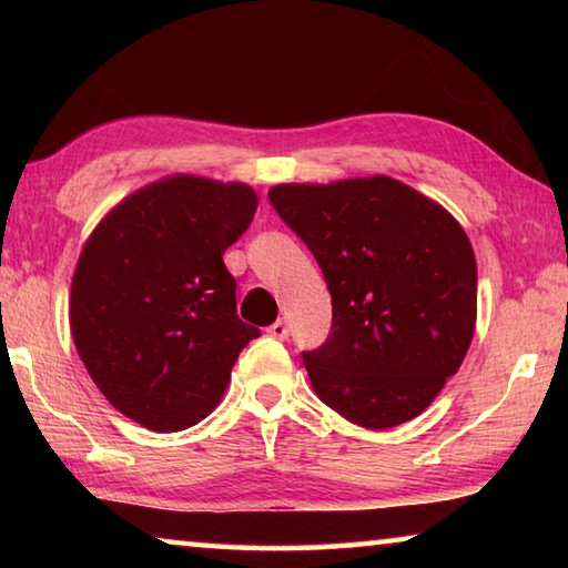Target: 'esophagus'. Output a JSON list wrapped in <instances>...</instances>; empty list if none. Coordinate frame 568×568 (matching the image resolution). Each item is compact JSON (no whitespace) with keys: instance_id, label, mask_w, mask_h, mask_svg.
I'll list each match as a JSON object with an SVG mask.
<instances>
[{"instance_id":"esophagus-1","label":"esophagus","mask_w":568,"mask_h":568,"mask_svg":"<svg viewBox=\"0 0 568 568\" xmlns=\"http://www.w3.org/2000/svg\"><path fill=\"white\" fill-rule=\"evenodd\" d=\"M287 323L285 321H275L271 328H267V335H271V338H277V341H285L287 338Z\"/></svg>"}]
</instances>
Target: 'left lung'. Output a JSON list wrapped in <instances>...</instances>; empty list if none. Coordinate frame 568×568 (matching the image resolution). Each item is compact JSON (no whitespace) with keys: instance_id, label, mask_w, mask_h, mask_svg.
I'll return each instance as SVG.
<instances>
[{"instance_id":"8db88e82","label":"left lung","mask_w":568,"mask_h":568,"mask_svg":"<svg viewBox=\"0 0 568 568\" xmlns=\"http://www.w3.org/2000/svg\"><path fill=\"white\" fill-rule=\"evenodd\" d=\"M267 197L331 291L328 338L303 351L313 390L363 428L416 418L474 338L476 257L464 227L383 175L277 185Z\"/></svg>"}]
</instances>
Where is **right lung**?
<instances>
[{"label":"right lung","instance_id":"1","mask_svg":"<svg viewBox=\"0 0 568 568\" xmlns=\"http://www.w3.org/2000/svg\"><path fill=\"white\" fill-rule=\"evenodd\" d=\"M255 210L247 185L180 175L122 200L84 245L72 338L102 396L140 426L172 434L203 420L261 335L237 318L223 263Z\"/></svg>","mask_w":568,"mask_h":568}]
</instances>
